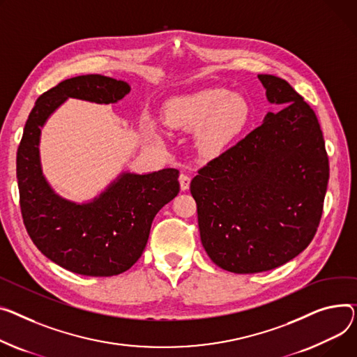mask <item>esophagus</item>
<instances>
[{
    "instance_id": "obj_1",
    "label": "esophagus",
    "mask_w": 357,
    "mask_h": 357,
    "mask_svg": "<svg viewBox=\"0 0 357 357\" xmlns=\"http://www.w3.org/2000/svg\"><path fill=\"white\" fill-rule=\"evenodd\" d=\"M179 183H181V189H182V191H186V189L189 188V185H191V176L186 175V174H181V176H179Z\"/></svg>"
}]
</instances>
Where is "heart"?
<instances>
[{
    "label": "heart",
    "mask_w": 357,
    "mask_h": 357,
    "mask_svg": "<svg viewBox=\"0 0 357 357\" xmlns=\"http://www.w3.org/2000/svg\"><path fill=\"white\" fill-rule=\"evenodd\" d=\"M250 105L224 89H205L176 98L165 107V122L169 128L198 133L199 148L208 153H220L238 135L250 119Z\"/></svg>",
    "instance_id": "1"
}]
</instances>
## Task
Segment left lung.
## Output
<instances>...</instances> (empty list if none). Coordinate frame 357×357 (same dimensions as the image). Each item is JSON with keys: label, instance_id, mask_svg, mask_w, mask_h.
<instances>
[{"label": "left lung", "instance_id": "8db88e82", "mask_svg": "<svg viewBox=\"0 0 357 357\" xmlns=\"http://www.w3.org/2000/svg\"><path fill=\"white\" fill-rule=\"evenodd\" d=\"M282 106L191 182L202 245L222 270L254 274L297 257L314 238L328 158L314 110L286 82L258 75Z\"/></svg>", "mask_w": 357, "mask_h": 357}]
</instances>
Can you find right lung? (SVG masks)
<instances>
[{
    "instance_id": "obj_1",
    "label": "right lung",
    "mask_w": 357,
    "mask_h": 357,
    "mask_svg": "<svg viewBox=\"0 0 357 357\" xmlns=\"http://www.w3.org/2000/svg\"><path fill=\"white\" fill-rule=\"evenodd\" d=\"M128 83L100 75L63 80L37 99L17 151V179L24 225L34 245L57 266L82 275L112 277L129 270L144 252L159 209L179 192V171L123 174L89 204L56 195L38 156L41 126L66 99L116 103Z\"/></svg>"
}]
</instances>
